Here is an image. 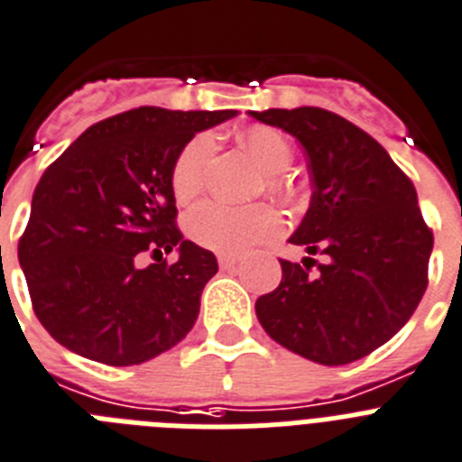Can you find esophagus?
Segmentation results:
<instances>
[{
  "instance_id": "34e87169",
  "label": "esophagus",
  "mask_w": 462,
  "mask_h": 462,
  "mask_svg": "<svg viewBox=\"0 0 462 462\" xmlns=\"http://www.w3.org/2000/svg\"><path fill=\"white\" fill-rule=\"evenodd\" d=\"M217 262H219V266H222L224 271H228V269H236L240 259L234 257V254H219V257H217Z\"/></svg>"
}]
</instances>
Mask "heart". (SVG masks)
I'll use <instances>...</instances> for the list:
<instances>
[{
  "mask_svg": "<svg viewBox=\"0 0 462 462\" xmlns=\"http://www.w3.org/2000/svg\"><path fill=\"white\" fill-rule=\"evenodd\" d=\"M240 144L266 175V189L278 199H291V184H287L280 172L291 163L290 142L278 130L266 125H252L240 135ZM215 137L208 133L193 137L180 152L172 165V193L180 203H191L203 193L210 171ZM280 219L269 205H226L203 203L187 217L189 238L200 247L222 254H243L257 247L259 243L278 234Z\"/></svg>",
  "mask_w": 462,
  "mask_h": 462,
  "instance_id": "b5f03b06",
  "label": "heart"
}]
</instances>
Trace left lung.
<instances>
[{
    "instance_id": "1",
    "label": "left lung",
    "mask_w": 462,
    "mask_h": 462,
    "mask_svg": "<svg viewBox=\"0 0 462 462\" xmlns=\"http://www.w3.org/2000/svg\"><path fill=\"white\" fill-rule=\"evenodd\" d=\"M306 153L310 205L290 243L322 254L280 262L282 280L254 303L273 341L318 365L360 360L407 325L428 287L432 231L411 180L372 135L320 107L250 112Z\"/></svg>"
}]
</instances>
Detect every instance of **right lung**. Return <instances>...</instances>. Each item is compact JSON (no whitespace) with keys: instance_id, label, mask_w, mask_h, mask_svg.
<instances>
[{"instance_id":"obj_1","label":"right lung","mask_w":462,"mask_h":462,"mask_svg":"<svg viewBox=\"0 0 462 462\" xmlns=\"http://www.w3.org/2000/svg\"><path fill=\"white\" fill-rule=\"evenodd\" d=\"M236 114L130 109L90 125L46 168L18 262L58 344L130 366L187 337L217 259L175 226L172 165L196 133ZM172 249L178 262L168 264L162 254ZM144 251L157 262L142 270Z\"/></svg>"}]
</instances>
